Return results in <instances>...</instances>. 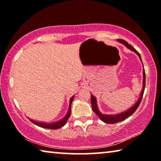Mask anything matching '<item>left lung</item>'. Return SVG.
<instances>
[{"instance_id":"left-lung-1","label":"left lung","mask_w":161,"mask_h":161,"mask_svg":"<svg viewBox=\"0 0 161 161\" xmlns=\"http://www.w3.org/2000/svg\"><path fill=\"white\" fill-rule=\"evenodd\" d=\"M117 40H118L119 42H121V43H122V44H124L125 46H126V47L129 49H130V50H131L132 51L135 52V53L138 54V57H139L141 60V55H140L139 53H138V52L136 50L134 47H132L131 45L129 44V43H128L126 41H125V40H124L118 39ZM141 62H142V60H141ZM143 89H142V91H141V93L139 99H138V102L136 103L135 105H133L131 108H129V109H128L126 111H124V113L116 114V115H108V114H102L99 111V108H98V107H97L96 98H95L93 96V95L91 94V103H92V110H93L94 112L99 117V119L102 120V121L105 122V123H107V124H116V123H118V122L124 121V120L127 119L128 117H129L130 115H132V114L135 112L136 110L138 108V106L140 105L141 102V100H142V98H143L144 90H145L146 73H145V70H144V68H143Z\"/></svg>"}]
</instances>
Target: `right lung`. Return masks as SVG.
<instances>
[{
	"mask_svg": "<svg viewBox=\"0 0 161 161\" xmlns=\"http://www.w3.org/2000/svg\"><path fill=\"white\" fill-rule=\"evenodd\" d=\"M73 99H74V96H73L70 99L69 107V109H68L67 115L65 116V117H64V118L62 120H60L59 121L55 122V123H52V124H45V123H42V122L35 121H33V120H31V119H30V120H31V121L32 122V123L35 124V125H37V126L42 127V128H45V129H53V130L59 129V128H61L63 126H64L65 124L67 123V121L68 120V119L69 118L70 114H71V104H72Z\"/></svg>",
	"mask_w": 161,
	"mask_h": 161,
	"instance_id": "right-lung-1",
	"label": "right lung"
}]
</instances>
